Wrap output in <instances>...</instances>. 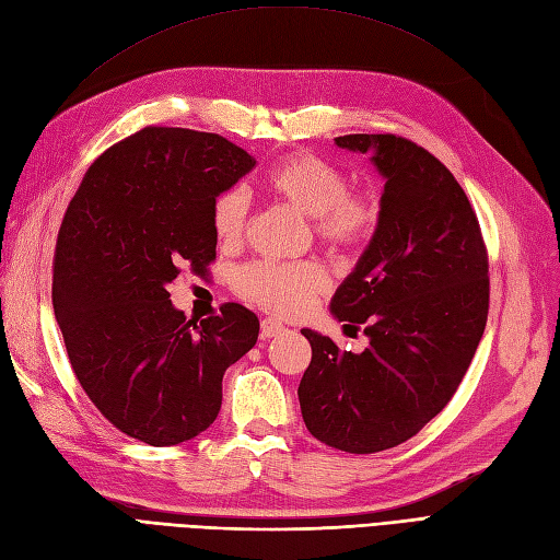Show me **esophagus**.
Here are the masks:
<instances>
[{"label":"esophagus","mask_w":560,"mask_h":560,"mask_svg":"<svg viewBox=\"0 0 560 560\" xmlns=\"http://www.w3.org/2000/svg\"><path fill=\"white\" fill-rule=\"evenodd\" d=\"M282 331H284V325H282L280 319H276V317H264L261 319V336L264 338H273V336H278Z\"/></svg>","instance_id":"34e87169"}]
</instances>
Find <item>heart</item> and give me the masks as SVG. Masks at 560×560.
Here are the masks:
<instances>
[{
	"label": "heart",
	"mask_w": 560,
	"mask_h": 560,
	"mask_svg": "<svg viewBox=\"0 0 560 560\" xmlns=\"http://www.w3.org/2000/svg\"><path fill=\"white\" fill-rule=\"evenodd\" d=\"M268 191L313 219L315 238L336 252L362 249L378 226L376 200L350 191L341 167L315 154H294L273 165L266 175ZM249 217L247 194L238 186L219 194L212 202V231L219 245L235 247L245 235ZM325 268L315 261H249L235 276V290L261 308L282 315L301 313L327 290Z\"/></svg>",
	"instance_id": "b5f03b06"
}]
</instances>
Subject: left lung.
I'll return each mask as SVG.
<instances>
[{
    "label": "left lung",
    "instance_id": "1",
    "mask_svg": "<svg viewBox=\"0 0 560 560\" xmlns=\"http://www.w3.org/2000/svg\"><path fill=\"white\" fill-rule=\"evenodd\" d=\"M383 175L378 226L331 299V315L364 329L362 352L301 329L313 360L299 385L317 442L378 453L444 409L477 352L488 317V254L463 186L428 149L397 135H343Z\"/></svg>",
    "mask_w": 560,
    "mask_h": 560
}]
</instances>
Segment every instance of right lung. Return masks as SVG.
<instances>
[{"instance_id": "1", "label": "right lung", "mask_w": 560, "mask_h": 560, "mask_svg": "<svg viewBox=\"0 0 560 560\" xmlns=\"http://www.w3.org/2000/svg\"><path fill=\"white\" fill-rule=\"evenodd\" d=\"M257 165L222 135L147 126L116 142L70 200L54 259V311L83 393L149 446L206 432L224 371L254 348L241 303L186 319L165 290L217 257L212 202Z\"/></svg>"}]
</instances>
